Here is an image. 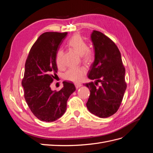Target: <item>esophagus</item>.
<instances>
[{
	"mask_svg": "<svg viewBox=\"0 0 153 153\" xmlns=\"http://www.w3.org/2000/svg\"><path fill=\"white\" fill-rule=\"evenodd\" d=\"M75 87L76 89H78V88L82 86V84H80V83H75Z\"/></svg>",
	"mask_w": 153,
	"mask_h": 153,
	"instance_id": "34e87169",
	"label": "esophagus"
}]
</instances>
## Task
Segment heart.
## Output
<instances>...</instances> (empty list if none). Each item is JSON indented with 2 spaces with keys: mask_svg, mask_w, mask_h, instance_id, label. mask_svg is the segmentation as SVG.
<instances>
[{
  "mask_svg": "<svg viewBox=\"0 0 153 153\" xmlns=\"http://www.w3.org/2000/svg\"><path fill=\"white\" fill-rule=\"evenodd\" d=\"M68 47L81 56L83 61L86 64H91L94 61V55L92 51L88 48L86 41L79 34H75L69 38L67 42ZM55 61L59 68L64 66L63 52L59 50L56 54ZM87 73L85 66L69 68L64 75L66 80L73 82H78L83 79Z\"/></svg>",
  "mask_w": 153,
  "mask_h": 153,
  "instance_id": "b5f03b06",
  "label": "heart"
}]
</instances>
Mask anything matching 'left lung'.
<instances>
[{
  "label": "left lung",
  "mask_w": 153,
  "mask_h": 153,
  "mask_svg": "<svg viewBox=\"0 0 153 153\" xmlns=\"http://www.w3.org/2000/svg\"><path fill=\"white\" fill-rule=\"evenodd\" d=\"M91 40L95 58L87 76L95 82L85 84L91 92L86 106L92 114L106 118L116 112L121 104L126 89V71L120 51L109 38L102 32L93 30ZM99 82L102 85L96 88Z\"/></svg>",
  "instance_id": "obj_1"
}]
</instances>
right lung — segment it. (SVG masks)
Instances as JSON below:
<instances>
[{
	"mask_svg": "<svg viewBox=\"0 0 153 153\" xmlns=\"http://www.w3.org/2000/svg\"><path fill=\"white\" fill-rule=\"evenodd\" d=\"M67 34L45 32L32 46L26 60L22 85L27 105L40 121L53 122L61 117L66 110L69 97L76 90L72 82L66 81L58 92L50 87L57 73L56 54Z\"/></svg>",
	"mask_w": 153,
	"mask_h": 153,
	"instance_id": "1",
	"label": "right lung"
}]
</instances>
